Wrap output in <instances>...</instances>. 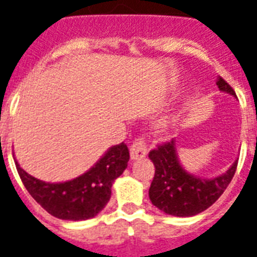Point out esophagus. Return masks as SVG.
<instances>
[{
	"label": "esophagus",
	"mask_w": 257,
	"mask_h": 257,
	"mask_svg": "<svg viewBox=\"0 0 257 257\" xmlns=\"http://www.w3.org/2000/svg\"><path fill=\"white\" fill-rule=\"evenodd\" d=\"M131 160H141L143 157L147 156V147L145 145V141L142 138L137 139L130 147Z\"/></svg>",
	"instance_id": "1"
}]
</instances>
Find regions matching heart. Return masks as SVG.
Here are the masks:
<instances>
[{"label":"heart","mask_w":257,"mask_h":257,"mask_svg":"<svg viewBox=\"0 0 257 257\" xmlns=\"http://www.w3.org/2000/svg\"><path fill=\"white\" fill-rule=\"evenodd\" d=\"M166 126H168V124H166V123H165V122H162V123H161V124H160L161 128H165V127H166Z\"/></svg>","instance_id":"heart-1"}]
</instances>
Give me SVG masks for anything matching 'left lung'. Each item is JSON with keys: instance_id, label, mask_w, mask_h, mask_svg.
<instances>
[{"instance_id": "1", "label": "left lung", "mask_w": 257, "mask_h": 257, "mask_svg": "<svg viewBox=\"0 0 257 257\" xmlns=\"http://www.w3.org/2000/svg\"><path fill=\"white\" fill-rule=\"evenodd\" d=\"M220 91L236 97V93L222 77H218ZM149 158L156 166L149 197L154 206L176 217H192L208 209L220 198L233 178L237 161L225 173L213 178H202L186 172L180 164L176 139L151 150Z\"/></svg>"}]
</instances>
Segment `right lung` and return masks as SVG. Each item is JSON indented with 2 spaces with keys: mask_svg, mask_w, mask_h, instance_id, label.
<instances>
[{
  "mask_svg": "<svg viewBox=\"0 0 257 257\" xmlns=\"http://www.w3.org/2000/svg\"><path fill=\"white\" fill-rule=\"evenodd\" d=\"M130 160L124 143L110 147L101 158L84 174L65 182H45L28 174L16 161V168L37 204L48 213L60 220L81 221L95 217L107 205L111 197V186Z\"/></svg>",
  "mask_w": 257,
  "mask_h": 257,
  "instance_id": "add662e5",
  "label": "right lung"
}]
</instances>
